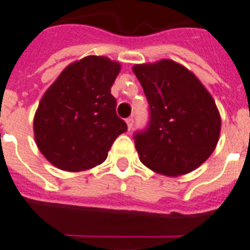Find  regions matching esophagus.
<instances>
[{
  "instance_id": "esophagus-1",
  "label": "esophagus",
  "mask_w": 250,
  "mask_h": 250,
  "mask_svg": "<svg viewBox=\"0 0 250 250\" xmlns=\"http://www.w3.org/2000/svg\"><path fill=\"white\" fill-rule=\"evenodd\" d=\"M125 122H127V127H128V130H131V128L134 127V118L130 116V118H127V119H125Z\"/></svg>"
}]
</instances>
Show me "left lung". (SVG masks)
I'll list each match as a JSON object with an SVG mask.
<instances>
[{"label":"left lung","mask_w":250,"mask_h":250,"mask_svg":"<svg viewBox=\"0 0 250 250\" xmlns=\"http://www.w3.org/2000/svg\"><path fill=\"white\" fill-rule=\"evenodd\" d=\"M134 73L148 102L147 127L134 134L142 163L168 176L196 169L219 142L213 98L189 70L169 59L136 64Z\"/></svg>","instance_id":"left-lung-1"}]
</instances>
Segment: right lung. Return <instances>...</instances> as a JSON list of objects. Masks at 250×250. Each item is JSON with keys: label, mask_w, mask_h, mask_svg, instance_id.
Instances as JSON below:
<instances>
[{"label": "right lung", "mask_w": 250, "mask_h": 250, "mask_svg": "<svg viewBox=\"0 0 250 250\" xmlns=\"http://www.w3.org/2000/svg\"><path fill=\"white\" fill-rule=\"evenodd\" d=\"M119 70L111 59L90 55L67 66L45 92L34 116V136L55 167L71 172L95 167L127 131L111 94Z\"/></svg>", "instance_id": "obj_1"}]
</instances>
